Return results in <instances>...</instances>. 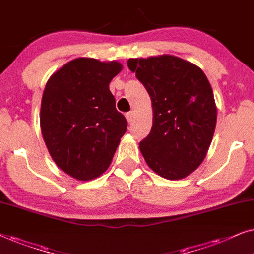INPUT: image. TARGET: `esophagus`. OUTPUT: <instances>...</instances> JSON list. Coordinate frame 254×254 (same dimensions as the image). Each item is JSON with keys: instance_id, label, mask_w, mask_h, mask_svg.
Listing matches in <instances>:
<instances>
[{"instance_id": "1", "label": "esophagus", "mask_w": 254, "mask_h": 254, "mask_svg": "<svg viewBox=\"0 0 254 254\" xmlns=\"http://www.w3.org/2000/svg\"><path fill=\"white\" fill-rule=\"evenodd\" d=\"M125 117H127V121L129 122V123H131V122H133L134 120V113L133 111H130V113L125 114Z\"/></svg>"}]
</instances>
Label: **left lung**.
<instances>
[{"label":"left lung","mask_w":254,"mask_h":254,"mask_svg":"<svg viewBox=\"0 0 254 254\" xmlns=\"http://www.w3.org/2000/svg\"><path fill=\"white\" fill-rule=\"evenodd\" d=\"M127 67L151 97L153 124L139 143L147 166L168 180L188 177L204 160L217 121L207 76L171 54L129 59Z\"/></svg>","instance_id":"1"}]
</instances>
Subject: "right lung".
<instances>
[{
	"instance_id": "add662e5",
	"label": "right lung",
	"mask_w": 254,
	"mask_h": 254,
	"mask_svg": "<svg viewBox=\"0 0 254 254\" xmlns=\"http://www.w3.org/2000/svg\"><path fill=\"white\" fill-rule=\"evenodd\" d=\"M122 68L118 62L76 58L53 73L44 89V141L57 166L76 180L103 174L127 131L109 89Z\"/></svg>"
}]
</instances>
